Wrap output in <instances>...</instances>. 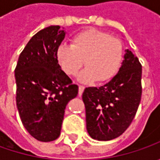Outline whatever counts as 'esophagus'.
<instances>
[{"instance_id":"34e87169","label":"esophagus","mask_w":160,"mask_h":160,"mask_svg":"<svg viewBox=\"0 0 160 160\" xmlns=\"http://www.w3.org/2000/svg\"><path fill=\"white\" fill-rule=\"evenodd\" d=\"M83 90H84V86H83V85H79V87H78V94H79V95H82Z\"/></svg>"}]
</instances>
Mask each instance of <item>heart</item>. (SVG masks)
I'll return each mask as SVG.
<instances>
[{"mask_svg":"<svg viewBox=\"0 0 160 160\" xmlns=\"http://www.w3.org/2000/svg\"><path fill=\"white\" fill-rule=\"evenodd\" d=\"M62 70L76 76L84 64L87 67L78 76L84 83L107 82L116 76L123 59V45L119 39L98 29H87L75 35L71 45L60 44L56 52Z\"/></svg>","mask_w":160,"mask_h":160,"instance_id":"obj_1","label":"heart"}]
</instances>
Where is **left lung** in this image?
<instances>
[{
  "mask_svg": "<svg viewBox=\"0 0 160 160\" xmlns=\"http://www.w3.org/2000/svg\"><path fill=\"white\" fill-rule=\"evenodd\" d=\"M118 74L101 87L83 92L86 129L92 139L109 141L120 136L133 119L142 96V65L131 50L125 51Z\"/></svg>",
  "mask_w": 160,
  "mask_h": 160,
  "instance_id": "1",
  "label": "left lung"
}]
</instances>
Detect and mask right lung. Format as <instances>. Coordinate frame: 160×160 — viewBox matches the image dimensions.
<instances>
[{"label": "right lung", "mask_w": 160, "mask_h": 160, "mask_svg": "<svg viewBox=\"0 0 160 160\" xmlns=\"http://www.w3.org/2000/svg\"><path fill=\"white\" fill-rule=\"evenodd\" d=\"M63 29L50 26L34 34L15 69L16 102L22 124L41 142L59 136L66 106L78 93V86L61 70L56 56L66 35Z\"/></svg>", "instance_id": "obj_1"}]
</instances>
